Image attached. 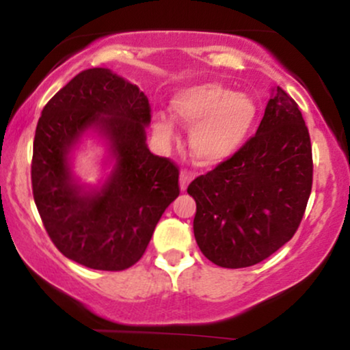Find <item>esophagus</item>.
Listing matches in <instances>:
<instances>
[{"mask_svg":"<svg viewBox=\"0 0 350 350\" xmlns=\"http://www.w3.org/2000/svg\"><path fill=\"white\" fill-rule=\"evenodd\" d=\"M192 178H194V174H192L191 171H180V176H179L180 191H186V189H187V184L191 183Z\"/></svg>","mask_w":350,"mask_h":350,"instance_id":"34e87169","label":"esophagus"}]
</instances>
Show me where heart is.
<instances>
[{"label": "heart", "mask_w": 350, "mask_h": 350, "mask_svg": "<svg viewBox=\"0 0 350 350\" xmlns=\"http://www.w3.org/2000/svg\"><path fill=\"white\" fill-rule=\"evenodd\" d=\"M172 120L189 128L191 154L200 164L222 163L234 156L255 123L256 107L248 95L234 94L215 82L180 90L171 102ZM152 130L161 139L174 136L171 120L156 115Z\"/></svg>", "instance_id": "heart-1"}]
</instances>
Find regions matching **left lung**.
Returning <instances> with one entry per match:
<instances>
[{"label": "left lung", "instance_id": "8db88e82", "mask_svg": "<svg viewBox=\"0 0 350 350\" xmlns=\"http://www.w3.org/2000/svg\"><path fill=\"white\" fill-rule=\"evenodd\" d=\"M312 187V150L298 103L281 87L255 136L189 184L200 252L224 268L263 262L298 230Z\"/></svg>", "mask_w": 350, "mask_h": 350}]
</instances>
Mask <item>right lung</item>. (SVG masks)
<instances>
[{
	"label": "right lung",
	"mask_w": 350,
	"mask_h": 350,
	"mask_svg": "<svg viewBox=\"0 0 350 350\" xmlns=\"http://www.w3.org/2000/svg\"><path fill=\"white\" fill-rule=\"evenodd\" d=\"M146 95L111 70H82L44 107L36 126L31 183L36 207L59 252L92 270L133 267L156 224L179 196V170L148 150ZM109 144L116 167L100 189L71 176L68 152L87 129Z\"/></svg>",
	"instance_id": "add662e5"
}]
</instances>
